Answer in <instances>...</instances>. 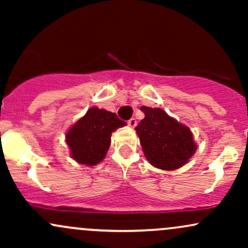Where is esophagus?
I'll return each instance as SVG.
<instances>
[{
    "label": "esophagus",
    "mask_w": 248,
    "mask_h": 248,
    "mask_svg": "<svg viewBox=\"0 0 248 248\" xmlns=\"http://www.w3.org/2000/svg\"><path fill=\"white\" fill-rule=\"evenodd\" d=\"M128 124H129V126L132 127V128L135 127L136 126V119L135 118L129 119V120H128Z\"/></svg>",
    "instance_id": "obj_1"
}]
</instances>
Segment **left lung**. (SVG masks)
Masks as SVG:
<instances>
[{
    "label": "left lung",
    "mask_w": 248,
    "mask_h": 248,
    "mask_svg": "<svg viewBox=\"0 0 248 248\" xmlns=\"http://www.w3.org/2000/svg\"><path fill=\"white\" fill-rule=\"evenodd\" d=\"M144 119L135 127L144 156L154 167L175 170L195 154L192 133L160 108L142 106Z\"/></svg>",
    "instance_id": "left-lung-1"
}]
</instances>
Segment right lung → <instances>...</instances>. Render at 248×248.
Masks as SVG:
<instances>
[{
    "mask_svg": "<svg viewBox=\"0 0 248 248\" xmlns=\"http://www.w3.org/2000/svg\"><path fill=\"white\" fill-rule=\"evenodd\" d=\"M115 113L92 107L79 119L66 134V143L73 160L86 166H95L106 156L110 135L116 128L124 127Z\"/></svg>",
    "mask_w": 248,
    "mask_h": 248,
    "instance_id": "1",
    "label": "right lung"
}]
</instances>
